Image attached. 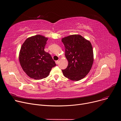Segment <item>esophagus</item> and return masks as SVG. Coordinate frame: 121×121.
<instances>
[{
    "label": "esophagus",
    "instance_id": "obj_1",
    "mask_svg": "<svg viewBox=\"0 0 121 121\" xmlns=\"http://www.w3.org/2000/svg\"><path fill=\"white\" fill-rule=\"evenodd\" d=\"M59 60H56V65H58L59 64Z\"/></svg>",
    "mask_w": 121,
    "mask_h": 121
}]
</instances>
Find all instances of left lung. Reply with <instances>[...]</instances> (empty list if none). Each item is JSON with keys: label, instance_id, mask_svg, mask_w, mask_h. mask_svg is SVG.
Wrapping results in <instances>:
<instances>
[{"label": "left lung", "instance_id": "1", "mask_svg": "<svg viewBox=\"0 0 121 121\" xmlns=\"http://www.w3.org/2000/svg\"><path fill=\"white\" fill-rule=\"evenodd\" d=\"M65 47V56L68 64L62 70L64 76L72 81H79L89 73L94 62L92 45L89 40L78 34L61 39Z\"/></svg>", "mask_w": 121, "mask_h": 121}]
</instances>
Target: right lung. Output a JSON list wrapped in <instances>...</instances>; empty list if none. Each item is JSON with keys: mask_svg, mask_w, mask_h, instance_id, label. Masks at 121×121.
I'll list each match as a JSON object with an SVG mask.
<instances>
[{"mask_svg": "<svg viewBox=\"0 0 121 121\" xmlns=\"http://www.w3.org/2000/svg\"><path fill=\"white\" fill-rule=\"evenodd\" d=\"M48 38L36 35L27 38L19 53V61L24 71L31 78L40 80L47 77L56 65L51 56L44 51Z\"/></svg>", "mask_w": 121, "mask_h": 121, "instance_id": "obj_1", "label": "right lung"}]
</instances>
